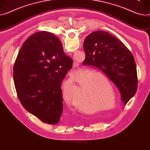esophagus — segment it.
Returning <instances> with one entry per match:
<instances>
[{
  "mask_svg": "<svg viewBox=\"0 0 150 150\" xmlns=\"http://www.w3.org/2000/svg\"><path fill=\"white\" fill-rule=\"evenodd\" d=\"M76 66H78V64H76V63H74V65H73V67H76ZM71 75L72 76V75H73V73H71Z\"/></svg>",
  "mask_w": 150,
  "mask_h": 150,
  "instance_id": "esophagus-1",
  "label": "esophagus"
}]
</instances>
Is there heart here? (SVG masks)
<instances>
[{"mask_svg":"<svg viewBox=\"0 0 150 150\" xmlns=\"http://www.w3.org/2000/svg\"><path fill=\"white\" fill-rule=\"evenodd\" d=\"M86 76H88L85 82L81 85V88L83 89V95L81 100V107H78V110L83 113L90 114L97 111L105 110L106 108H94L93 107H100L103 104V100L100 98V86L104 82H108V78L103 74L97 72L95 73L93 71H88L86 74ZM79 84L82 81H79ZM63 89V97L67 104H73L74 99L79 93L78 87L75 84H70L67 86L66 88ZM71 93V94L69 93ZM71 96V97L69 96ZM70 98H69V97Z\"/></svg>","mask_w":150,"mask_h":150,"instance_id":"heart-1","label":"heart"}]
</instances>
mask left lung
<instances>
[{"mask_svg": "<svg viewBox=\"0 0 150 150\" xmlns=\"http://www.w3.org/2000/svg\"><path fill=\"white\" fill-rule=\"evenodd\" d=\"M86 58L83 64L104 74L119 89L126 105L137 90V66L133 56L120 40L107 32L98 30L84 42Z\"/></svg>", "mask_w": 150, "mask_h": 150, "instance_id": "1", "label": "left lung"}]
</instances>
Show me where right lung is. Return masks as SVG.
I'll use <instances>...</instances> for the list:
<instances>
[{
    "label": "right lung",
    "instance_id": "right-lung-1",
    "mask_svg": "<svg viewBox=\"0 0 150 150\" xmlns=\"http://www.w3.org/2000/svg\"><path fill=\"white\" fill-rule=\"evenodd\" d=\"M72 63L52 33L38 32L27 39L13 68L17 96L25 110L45 123H59L63 112L61 84Z\"/></svg>",
    "mask_w": 150,
    "mask_h": 150
}]
</instances>
